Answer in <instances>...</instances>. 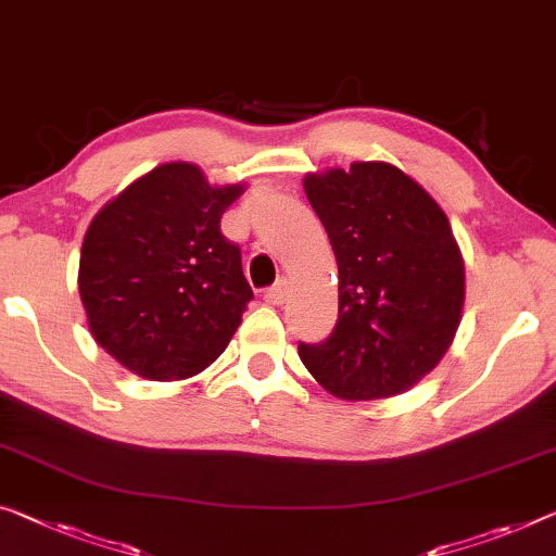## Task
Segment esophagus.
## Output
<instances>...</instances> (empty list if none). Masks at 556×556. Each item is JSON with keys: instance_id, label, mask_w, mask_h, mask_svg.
Masks as SVG:
<instances>
[{"instance_id": "34e87169", "label": "esophagus", "mask_w": 556, "mask_h": 556, "mask_svg": "<svg viewBox=\"0 0 556 556\" xmlns=\"http://www.w3.org/2000/svg\"><path fill=\"white\" fill-rule=\"evenodd\" d=\"M288 298V283L286 280H278L276 286L268 288L266 293H263V301H266L268 305H283Z\"/></svg>"}]
</instances>
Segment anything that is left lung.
Wrapping results in <instances>:
<instances>
[{
  "label": "left lung",
  "instance_id": "8db88e82",
  "mask_svg": "<svg viewBox=\"0 0 556 556\" xmlns=\"http://www.w3.org/2000/svg\"><path fill=\"white\" fill-rule=\"evenodd\" d=\"M303 189L338 261V323L298 355L336 397L400 395L442 361L463 318L465 263L445 211L386 161L307 174Z\"/></svg>",
  "mask_w": 556,
  "mask_h": 556
}]
</instances>
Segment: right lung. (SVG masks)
I'll list each match as a JSON object with an SVG mask.
<instances>
[{"label":"right lung","mask_w":556,"mask_h":556,"mask_svg":"<svg viewBox=\"0 0 556 556\" xmlns=\"http://www.w3.org/2000/svg\"><path fill=\"white\" fill-rule=\"evenodd\" d=\"M243 184L161 164L109 201L84 236L79 295L97 343L143 380H186L224 353L253 290L220 216Z\"/></svg>","instance_id":"obj_1"}]
</instances>
